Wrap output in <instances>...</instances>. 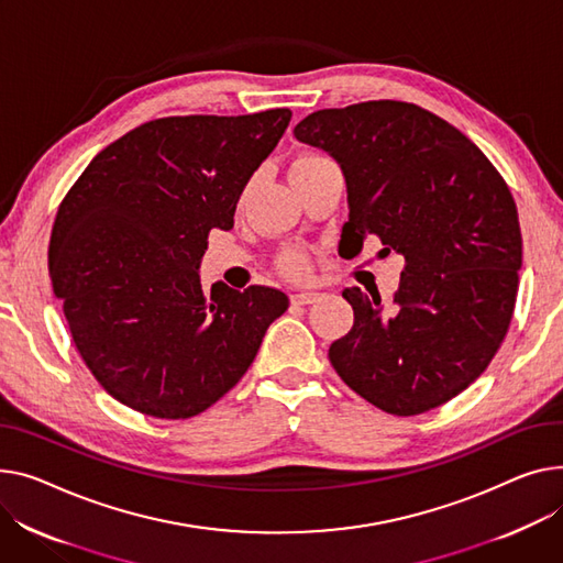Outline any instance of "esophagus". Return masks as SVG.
I'll return each mask as SVG.
<instances>
[{"label": "esophagus", "mask_w": 563, "mask_h": 563, "mask_svg": "<svg viewBox=\"0 0 563 563\" xmlns=\"http://www.w3.org/2000/svg\"><path fill=\"white\" fill-rule=\"evenodd\" d=\"M317 298H319L317 291H296V294H291V303L294 306H310L317 301Z\"/></svg>", "instance_id": "1"}]
</instances>
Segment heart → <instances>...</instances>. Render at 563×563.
<instances>
[{"label":"heart","instance_id":"obj_1","mask_svg":"<svg viewBox=\"0 0 563 563\" xmlns=\"http://www.w3.org/2000/svg\"><path fill=\"white\" fill-rule=\"evenodd\" d=\"M317 158H319V156H303V158H298L294 165L312 163V161H317ZM278 265H280V272L287 274V276H291V278H301V276H306L308 269H310V262H308L306 253L296 251V249L285 251V253L280 255V260H278Z\"/></svg>","mask_w":563,"mask_h":563}]
</instances>
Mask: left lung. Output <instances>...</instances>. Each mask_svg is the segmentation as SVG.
Returning a JSON list of instances; mask_svg holds the SVG:
<instances>
[{
  "mask_svg": "<svg viewBox=\"0 0 563 563\" xmlns=\"http://www.w3.org/2000/svg\"><path fill=\"white\" fill-rule=\"evenodd\" d=\"M294 137L340 163L351 255L368 235L405 257L394 306L349 287L355 323L328 357L364 400L396 417L434 409L498 353L518 291L522 238L505 178L453 124L407 101L317 110Z\"/></svg>",
  "mask_w": 563,
  "mask_h": 563,
  "instance_id": "obj_1",
  "label": "left lung"
}]
</instances>
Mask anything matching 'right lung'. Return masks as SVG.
<instances>
[{
  "label": "right lung",
  "mask_w": 563,
  "mask_h": 563,
  "mask_svg": "<svg viewBox=\"0 0 563 563\" xmlns=\"http://www.w3.org/2000/svg\"><path fill=\"white\" fill-rule=\"evenodd\" d=\"M289 108L146 122L99 152L65 195L49 278L71 340L115 400L190 419L231 391L289 298L274 287L206 291L212 229L283 137Z\"/></svg>",
  "instance_id": "obj_1"
}]
</instances>
